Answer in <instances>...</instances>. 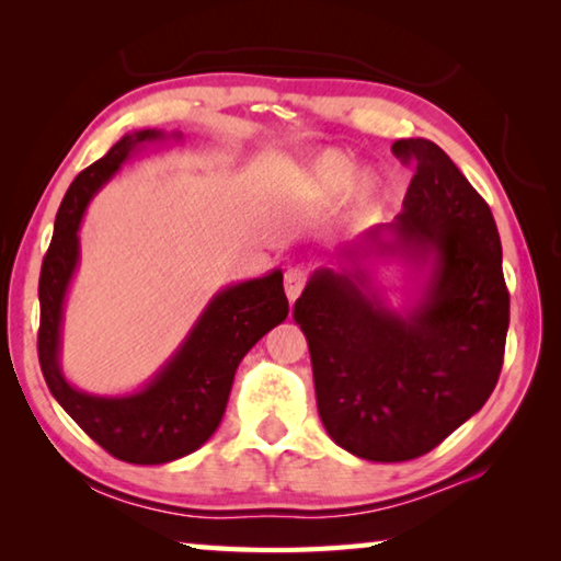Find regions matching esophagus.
<instances>
[{"mask_svg": "<svg viewBox=\"0 0 561 561\" xmlns=\"http://www.w3.org/2000/svg\"><path fill=\"white\" fill-rule=\"evenodd\" d=\"M307 279H309V274H307V270H301V267H291V270L284 272V291H287L289 301L299 297L301 289L307 287Z\"/></svg>", "mask_w": 561, "mask_h": 561, "instance_id": "esophagus-1", "label": "esophagus"}]
</instances>
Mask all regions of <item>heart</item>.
I'll return each mask as SVG.
<instances>
[{"label":"heart","instance_id":"1","mask_svg":"<svg viewBox=\"0 0 561 561\" xmlns=\"http://www.w3.org/2000/svg\"><path fill=\"white\" fill-rule=\"evenodd\" d=\"M309 195L319 203H336L354 190L360 207L371 205L378 193V180L374 175H360L358 163L346 153L331 150L314 160L307 180Z\"/></svg>","mask_w":561,"mask_h":561}]
</instances>
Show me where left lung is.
Listing matches in <instances>:
<instances>
[{
    "label": "left lung",
    "instance_id": "left-lung-1",
    "mask_svg": "<svg viewBox=\"0 0 561 561\" xmlns=\"http://www.w3.org/2000/svg\"><path fill=\"white\" fill-rule=\"evenodd\" d=\"M391 150L415 165L403 213L341 252L351 270L314 272L294 304L321 423L374 462L421 458L478 413L495 391L510 327L490 205L433 140H396ZM371 251L432 264L422 301L403 316L357 267Z\"/></svg>",
    "mask_w": 561,
    "mask_h": 561
}]
</instances>
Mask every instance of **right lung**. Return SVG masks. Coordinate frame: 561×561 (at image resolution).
I'll list each match as a JSON object with an SVG mask.
<instances>
[{"instance_id": "add662e5", "label": "right lung", "mask_w": 561, "mask_h": 561, "mask_svg": "<svg viewBox=\"0 0 561 561\" xmlns=\"http://www.w3.org/2000/svg\"><path fill=\"white\" fill-rule=\"evenodd\" d=\"M163 138L165 133L160 130L130 133L76 175L56 215L54 237L39 274V364L44 381L89 438L113 458L133 465L170 462L201 448L222 421L240 360L289 314L282 272L274 270L267 277L217 291L183 346L138 393L91 396L76 391L66 381L59 366L61 314L66 289L79 264L83 210L133 150Z\"/></svg>"}]
</instances>
